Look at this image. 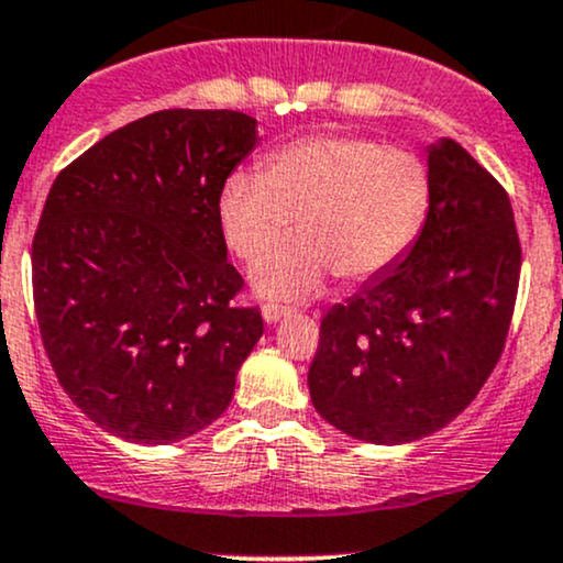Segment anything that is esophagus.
<instances>
[{
    "mask_svg": "<svg viewBox=\"0 0 563 563\" xmlns=\"http://www.w3.org/2000/svg\"><path fill=\"white\" fill-rule=\"evenodd\" d=\"M288 314H291V310H286V307H277V305H267L262 310V318H264V323H267V325L280 323V320L288 318Z\"/></svg>",
    "mask_w": 563,
    "mask_h": 563,
    "instance_id": "1",
    "label": "esophagus"
}]
</instances>
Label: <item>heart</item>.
Returning <instances> with one entry per match:
<instances>
[{
	"mask_svg": "<svg viewBox=\"0 0 563 563\" xmlns=\"http://www.w3.org/2000/svg\"><path fill=\"white\" fill-rule=\"evenodd\" d=\"M430 202V168L419 154L320 133L277 150L264 173H232L219 221L230 249L256 262L296 218L300 238L258 262L251 283L264 299L299 301L331 272L363 283L393 269L422 234Z\"/></svg>",
	"mask_w": 563,
	"mask_h": 563,
	"instance_id": "1",
	"label": "heart"
}]
</instances>
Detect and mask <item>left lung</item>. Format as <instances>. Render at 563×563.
I'll use <instances>...</instances> for the list:
<instances>
[{"label": "left lung", "mask_w": 563, "mask_h": 563, "mask_svg": "<svg viewBox=\"0 0 563 563\" xmlns=\"http://www.w3.org/2000/svg\"><path fill=\"white\" fill-rule=\"evenodd\" d=\"M432 202L413 249L320 325L314 411L366 443H411L471 406L503 355L521 275L505 189L452 139L424 146Z\"/></svg>", "instance_id": "left-lung-1"}]
</instances>
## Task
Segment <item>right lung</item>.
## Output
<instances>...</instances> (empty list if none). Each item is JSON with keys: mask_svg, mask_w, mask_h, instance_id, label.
<instances>
[{"mask_svg": "<svg viewBox=\"0 0 563 563\" xmlns=\"http://www.w3.org/2000/svg\"><path fill=\"white\" fill-rule=\"evenodd\" d=\"M258 144L230 109H165L92 144L55 178L31 245L55 376L98 428L144 446L206 430L262 339L227 262L219 195Z\"/></svg>", "mask_w": 563, "mask_h": 563, "instance_id": "obj_1", "label": "right lung"}]
</instances>
